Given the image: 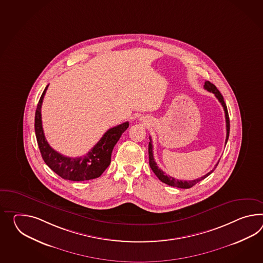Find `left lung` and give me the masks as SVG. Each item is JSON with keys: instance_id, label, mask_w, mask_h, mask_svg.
<instances>
[{"instance_id": "obj_1", "label": "left lung", "mask_w": 263, "mask_h": 263, "mask_svg": "<svg viewBox=\"0 0 263 263\" xmlns=\"http://www.w3.org/2000/svg\"><path fill=\"white\" fill-rule=\"evenodd\" d=\"M204 89L212 92L215 94V96L217 97V99L218 100V102L221 103L222 107L224 109L225 113V120H226V140H225V144L227 143L228 141V138H229V132H230V121H229V115H228V110H227V106L224 103V100H223V97L220 94V92L218 91V88L211 84L210 82L206 81L204 84ZM150 139V142H149V145H148V154H149V165L151 167L152 171L154 172L155 175L159 178L160 181L166 183L168 185L174 186V187H178V188H182V189H188V188H191L192 186L197 184L198 182H199L200 180L204 179L205 178H207L210 174L215 170V168L218 166V162L216 164L215 168L211 170L209 173L206 174L204 176H202L201 178H199L197 179H193V180H180V179H176L173 177H170L166 174L164 173L162 170H160L159 166L157 165L156 161H155L154 156H153V145H152V141H151V138Z\"/></svg>"}]
</instances>
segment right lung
<instances>
[{
    "label": "right lung",
    "mask_w": 263,
    "mask_h": 263,
    "mask_svg": "<svg viewBox=\"0 0 263 263\" xmlns=\"http://www.w3.org/2000/svg\"><path fill=\"white\" fill-rule=\"evenodd\" d=\"M48 85L40 98L35 114V134L40 152L46 165L61 178L73 181L97 179L104 172L111 162V154L122 133L128 128L129 122H123L104 133L96 145L83 157L69 158L60 154L48 144L45 139L41 108Z\"/></svg>",
    "instance_id": "1"
}]
</instances>
